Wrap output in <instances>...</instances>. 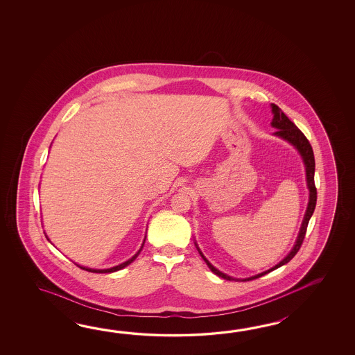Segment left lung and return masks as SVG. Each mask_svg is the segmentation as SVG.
Returning <instances> with one entry per match:
<instances>
[{
  "mask_svg": "<svg viewBox=\"0 0 355 355\" xmlns=\"http://www.w3.org/2000/svg\"><path fill=\"white\" fill-rule=\"evenodd\" d=\"M272 114H274L272 125L274 128L278 129L274 135L280 137V138H283V139H286L289 144H293L295 148L298 150V152H300L302 159H303V162H304V167H306V179H307V187H309V205H307V211H306V214H304V218H303V222H302L300 234H298L297 241H295V246H293L292 251L280 261L279 264L272 266V269H269V270H266V272H260V274L254 275V277L246 278V279H241L242 282H248V280L260 278V277H263L265 274H268V272L278 269L282 265L287 264V263H289V261L295 257V254L298 252V250L301 249L302 242L304 240L307 226H309V218L312 217L313 211H315V207H316L317 190L316 187H315V156H313V150H312V147H311V144H309V139L306 138V136L302 133L300 129L295 127V123L291 121V119L288 118L287 115L280 110L279 106L272 104ZM196 249H198L199 254L203 257L204 261L207 263V265L209 266V269H211V272H214V274H217L218 277L223 278V279L239 280L234 279V278L228 277L226 274L219 272L218 269H216V268L204 257L202 251L199 250L198 246H196Z\"/></svg>",
  "mask_w": 355,
  "mask_h": 355,
  "instance_id": "1",
  "label": "left lung"
}]
</instances>
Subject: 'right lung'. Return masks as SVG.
<instances>
[{"mask_svg":"<svg viewBox=\"0 0 355 355\" xmlns=\"http://www.w3.org/2000/svg\"><path fill=\"white\" fill-rule=\"evenodd\" d=\"M142 248H144V245H142ZM142 248L139 249V251L137 252L136 255L135 257H130L129 260H127L125 263H123V264L121 265H116V266H113V268H110V269H91V268H85V266H80V265H77V266H80L81 269H83V270H86V272H116V270H121V269H123V268H125L127 265L130 264V263H133L135 260H136V257L139 255V252H141V250H142Z\"/></svg>","mask_w":355,"mask_h":355,"instance_id":"right-lung-1","label":"right lung"}]
</instances>
